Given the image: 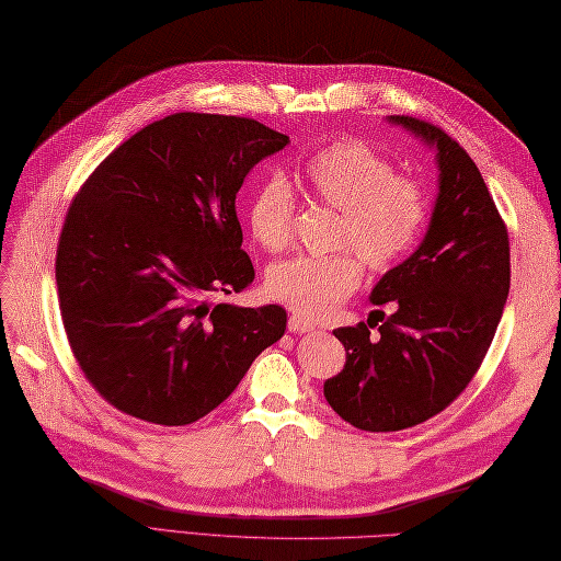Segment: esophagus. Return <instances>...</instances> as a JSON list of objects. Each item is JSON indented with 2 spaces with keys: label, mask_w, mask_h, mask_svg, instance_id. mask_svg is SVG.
<instances>
[{
  "label": "esophagus",
  "mask_w": 561,
  "mask_h": 561,
  "mask_svg": "<svg viewBox=\"0 0 561 561\" xmlns=\"http://www.w3.org/2000/svg\"><path fill=\"white\" fill-rule=\"evenodd\" d=\"M289 330L296 332V335H304V332H313L316 330V323H311V320H306L301 316H291L289 318Z\"/></svg>",
  "instance_id": "1"
}]
</instances>
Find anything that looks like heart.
I'll use <instances>...</instances> for the list:
<instances>
[{"label": "heart", "instance_id": "heart-1", "mask_svg": "<svg viewBox=\"0 0 561 561\" xmlns=\"http://www.w3.org/2000/svg\"><path fill=\"white\" fill-rule=\"evenodd\" d=\"M304 183L318 202L340 211L332 255H299L267 272V291L296 316L318 320L359 289L364 265L386 272L420 241L428 217L424 187L364 141L340 139L304 161ZM296 197L287 178L274 173L250 197L248 224L255 241L270 250L291 245ZM365 262L362 263L360 260Z\"/></svg>", "mask_w": 561, "mask_h": 561}]
</instances>
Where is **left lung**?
Returning <instances> with one entry per match:
<instances>
[{"mask_svg":"<svg viewBox=\"0 0 561 561\" xmlns=\"http://www.w3.org/2000/svg\"><path fill=\"white\" fill-rule=\"evenodd\" d=\"M390 123L436 149L438 197L422 245L371 291L396 313L380 311L378 331L371 318L335 330L347 364L325 380V400L362 432H400L444 412L478 374L511 284L506 224L468 151L420 117Z\"/></svg>","mask_w":561,"mask_h":561,"instance_id":"left-lung-1","label":"left lung"}]
</instances>
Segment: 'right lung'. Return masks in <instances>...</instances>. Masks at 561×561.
Here are the masks:
<instances>
[{
  "mask_svg": "<svg viewBox=\"0 0 561 561\" xmlns=\"http://www.w3.org/2000/svg\"><path fill=\"white\" fill-rule=\"evenodd\" d=\"M289 137L175 113L108 153L67 209L55 279L71 354L115 410L185 426L231 396L287 330L282 306L214 304L255 279L236 193Z\"/></svg>",
  "mask_w": 561,
  "mask_h": 561,
  "instance_id": "right-lung-1",
  "label": "right lung"
}]
</instances>
